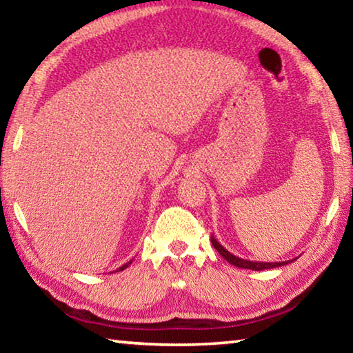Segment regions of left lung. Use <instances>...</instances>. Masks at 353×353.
Wrapping results in <instances>:
<instances>
[{"instance_id": "left-lung-1", "label": "left lung", "mask_w": 353, "mask_h": 353, "mask_svg": "<svg viewBox=\"0 0 353 353\" xmlns=\"http://www.w3.org/2000/svg\"><path fill=\"white\" fill-rule=\"evenodd\" d=\"M212 244L213 248L218 250L219 255L223 256L225 261H229L230 265H234L236 268H243V270H252V271H263V270H272V268H279L283 265H288V261H276V263H265V261H250V260H244L236 256L234 254H230L223 244H219L218 240L214 236H212ZM294 261V260H290Z\"/></svg>"}]
</instances>
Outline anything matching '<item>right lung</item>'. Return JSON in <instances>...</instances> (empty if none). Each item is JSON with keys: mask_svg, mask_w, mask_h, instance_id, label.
Instances as JSON below:
<instances>
[{"mask_svg": "<svg viewBox=\"0 0 353 353\" xmlns=\"http://www.w3.org/2000/svg\"><path fill=\"white\" fill-rule=\"evenodd\" d=\"M130 263H132V260H130V261H128V263H126V265H123L121 268H118V271H124V270H126V268H128V266L130 265Z\"/></svg>", "mask_w": 353, "mask_h": 353, "instance_id": "add662e5", "label": "right lung"}]
</instances>
